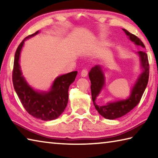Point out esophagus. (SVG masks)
Segmentation results:
<instances>
[{
	"mask_svg": "<svg viewBox=\"0 0 158 158\" xmlns=\"http://www.w3.org/2000/svg\"><path fill=\"white\" fill-rule=\"evenodd\" d=\"M81 75L83 77H85L88 75V70L86 69H83L81 73Z\"/></svg>",
	"mask_w": 158,
	"mask_h": 158,
	"instance_id": "1",
	"label": "esophagus"
}]
</instances>
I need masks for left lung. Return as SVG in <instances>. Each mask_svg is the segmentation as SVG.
<instances>
[{
  "label": "left lung",
  "instance_id": "left-lung-1",
  "mask_svg": "<svg viewBox=\"0 0 158 158\" xmlns=\"http://www.w3.org/2000/svg\"><path fill=\"white\" fill-rule=\"evenodd\" d=\"M128 38L137 46L145 48V46L141 40L135 35L130 33L125 29L123 28ZM140 60L142 73L139 76L138 79L134 84L131 90L130 95L125 100H121L112 102H108L105 105H98L95 102L96 98L100 94L105 85V73L102 66L97 65L91 68L89 73L90 80V89H91L92 100L96 110L102 116L106 119L114 120L123 116L137 106L141 100L146 85L148 84L149 77V63L148 55L144 51H139L137 52Z\"/></svg>",
  "mask_w": 158,
  "mask_h": 158
}]
</instances>
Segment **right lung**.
Masks as SVG:
<instances>
[{"mask_svg": "<svg viewBox=\"0 0 158 158\" xmlns=\"http://www.w3.org/2000/svg\"><path fill=\"white\" fill-rule=\"evenodd\" d=\"M37 33L39 31L26 37L19 45L15 55L12 82L21 104L29 114L42 121H52L65 110L68 102L69 86L75 80L77 71L56 77L49 91L34 90L22 75L19 58L24 42Z\"/></svg>", "mask_w": 158, "mask_h": 158, "instance_id": "1", "label": "right lung"}]
</instances>
